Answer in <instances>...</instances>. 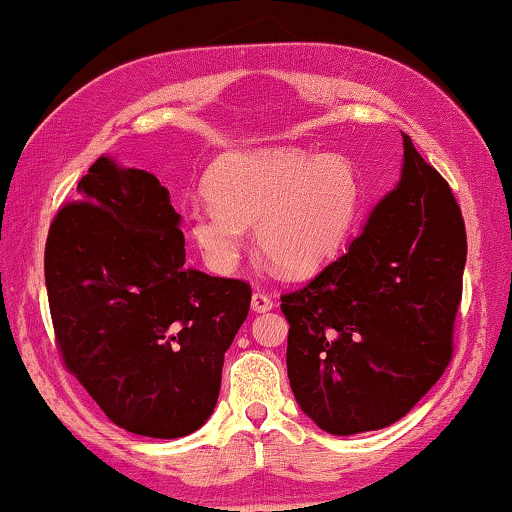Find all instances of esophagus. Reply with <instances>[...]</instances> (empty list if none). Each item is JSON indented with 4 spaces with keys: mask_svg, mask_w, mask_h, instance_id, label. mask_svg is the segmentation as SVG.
I'll return each mask as SVG.
<instances>
[{
    "mask_svg": "<svg viewBox=\"0 0 512 512\" xmlns=\"http://www.w3.org/2000/svg\"><path fill=\"white\" fill-rule=\"evenodd\" d=\"M272 306H274L272 295L261 293V290H256V293L251 295V309H254L256 313H265V311H270Z\"/></svg>",
    "mask_w": 512,
    "mask_h": 512,
    "instance_id": "1",
    "label": "esophagus"
}]
</instances>
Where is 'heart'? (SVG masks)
Segmentation results:
<instances>
[{
  "mask_svg": "<svg viewBox=\"0 0 512 512\" xmlns=\"http://www.w3.org/2000/svg\"><path fill=\"white\" fill-rule=\"evenodd\" d=\"M210 201L187 210L192 240L217 272H231L254 224L261 254L288 274L329 261L348 233L359 201L355 167L341 155L295 148L238 153L208 176Z\"/></svg>",
  "mask_w": 512,
  "mask_h": 512,
  "instance_id": "heart-1",
  "label": "heart"
}]
</instances>
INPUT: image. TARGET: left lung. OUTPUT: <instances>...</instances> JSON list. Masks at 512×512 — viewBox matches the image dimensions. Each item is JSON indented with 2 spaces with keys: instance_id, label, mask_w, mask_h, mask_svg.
<instances>
[{
  "instance_id": "8db88e82",
  "label": "left lung",
  "mask_w": 512,
  "mask_h": 512,
  "mask_svg": "<svg viewBox=\"0 0 512 512\" xmlns=\"http://www.w3.org/2000/svg\"><path fill=\"white\" fill-rule=\"evenodd\" d=\"M403 174L364 233L306 286L281 295L295 400L332 435L412 410L453 357L467 231L458 201L403 135Z\"/></svg>"
}]
</instances>
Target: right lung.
I'll return each mask as SVG.
<instances>
[{"label": "right lung", "instance_id": "1", "mask_svg": "<svg viewBox=\"0 0 512 512\" xmlns=\"http://www.w3.org/2000/svg\"><path fill=\"white\" fill-rule=\"evenodd\" d=\"M45 242V286L64 366L116 426L185 437L215 410L224 352L251 286L185 267L169 190L100 157Z\"/></svg>", "mask_w": 512, "mask_h": 512}]
</instances>
